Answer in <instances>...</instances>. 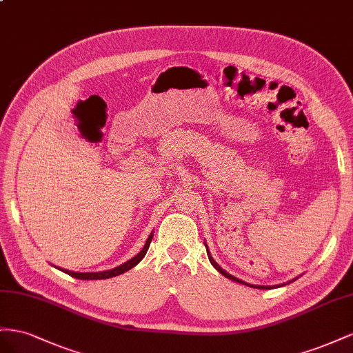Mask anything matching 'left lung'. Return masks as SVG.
Segmentation results:
<instances>
[{
  "label": "left lung",
  "instance_id": "1",
  "mask_svg": "<svg viewBox=\"0 0 353 353\" xmlns=\"http://www.w3.org/2000/svg\"><path fill=\"white\" fill-rule=\"evenodd\" d=\"M205 248H207V245H205ZM207 254H208V259H210V261H211V265H213L219 272H220V274L221 275H225L226 278H229V279H232V281H235V283H239V284H245V285H248L247 283H244V281H241V279H238V278H235V276H232V275H230V274H228V272L226 270H223V269H221L217 263H216V261L213 260V257H211L210 256V253H208V251H207ZM250 287H256V288H268V287H257V285H250Z\"/></svg>",
  "mask_w": 353,
  "mask_h": 353
}]
</instances>
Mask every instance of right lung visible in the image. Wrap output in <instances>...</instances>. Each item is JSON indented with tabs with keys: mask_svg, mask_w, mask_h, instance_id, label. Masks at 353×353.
<instances>
[{
	"mask_svg": "<svg viewBox=\"0 0 353 353\" xmlns=\"http://www.w3.org/2000/svg\"><path fill=\"white\" fill-rule=\"evenodd\" d=\"M152 238H154V234H150L149 238H148V241H146L145 247L142 248V251H140V253H139L137 256H134L133 259H130L128 261H125L124 265H121V266H118V268H115V269L103 270V272H92V274H88V272H85V274H79V272H72V270H66V269H60V270H63L65 274L70 275L72 278H78V279H106V278L118 276V275H121V274H124V272L130 270L132 268H134V266L139 263V261L145 257V254H146V251H148V248H149V245H150V241H152Z\"/></svg>",
	"mask_w": 353,
	"mask_h": 353,
	"instance_id": "right-lung-1",
	"label": "right lung"
}]
</instances>
